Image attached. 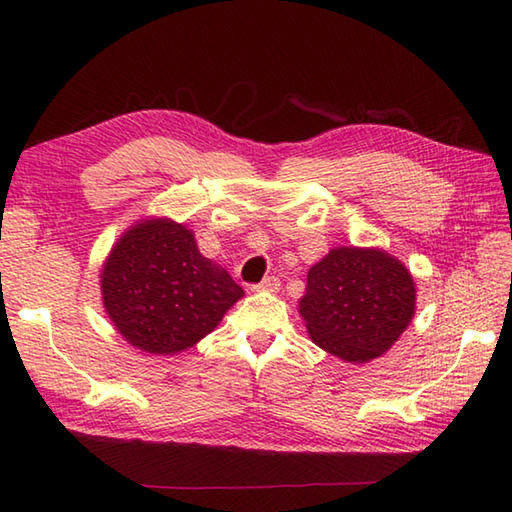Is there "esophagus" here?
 I'll return each mask as SVG.
<instances>
[{
	"label": "esophagus",
	"instance_id": "1",
	"mask_svg": "<svg viewBox=\"0 0 512 512\" xmlns=\"http://www.w3.org/2000/svg\"><path fill=\"white\" fill-rule=\"evenodd\" d=\"M253 290H257V292H277L279 290V279L277 277H266L262 284H257Z\"/></svg>",
	"mask_w": 512,
	"mask_h": 512
}]
</instances>
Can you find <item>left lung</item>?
Returning a JSON list of instances; mask_svg holds the SVG:
<instances>
[{
	"label": "left lung",
	"instance_id": "obj_1",
	"mask_svg": "<svg viewBox=\"0 0 512 512\" xmlns=\"http://www.w3.org/2000/svg\"><path fill=\"white\" fill-rule=\"evenodd\" d=\"M310 339L345 363L383 356L416 314V281L383 248L336 246L308 270L299 301Z\"/></svg>",
	"mask_w": 512,
	"mask_h": 512
}]
</instances>
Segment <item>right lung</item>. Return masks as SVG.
<instances>
[{"mask_svg": "<svg viewBox=\"0 0 512 512\" xmlns=\"http://www.w3.org/2000/svg\"><path fill=\"white\" fill-rule=\"evenodd\" d=\"M101 295L129 345L171 356L211 334L244 290L200 253L191 228L145 217L114 242L101 268Z\"/></svg>", "mask_w": 512, "mask_h": 512, "instance_id": "obj_1", "label": "right lung"}]
</instances>
